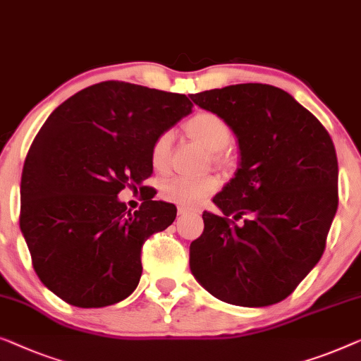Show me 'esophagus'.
<instances>
[{"label":"esophagus","mask_w":361,"mask_h":361,"mask_svg":"<svg viewBox=\"0 0 361 361\" xmlns=\"http://www.w3.org/2000/svg\"><path fill=\"white\" fill-rule=\"evenodd\" d=\"M187 213H197V210H193V208H184V207L179 208V215H187Z\"/></svg>","instance_id":"34e87169"}]
</instances>
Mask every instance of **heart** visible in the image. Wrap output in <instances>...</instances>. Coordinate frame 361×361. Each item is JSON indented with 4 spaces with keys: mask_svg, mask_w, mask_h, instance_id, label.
Instances as JSON below:
<instances>
[{
    "mask_svg": "<svg viewBox=\"0 0 361 361\" xmlns=\"http://www.w3.org/2000/svg\"><path fill=\"white\" fill-rule=\"evenodd\" d=\"M187 133L190 138L200 143L203 148L215 153L218 161H223V149L231 142V128L221 117L212 112H202L193 116L185 123ZM172 145V133L164 132L154 140L151 146V164L156 171H163L168 166L169 153ZM218 189V180L215 177H200V179H190V177H174L163 185V197L176 205L192 207L200 202L203 197L210 195Z\"/></svg>",
    "mask_w": 361,
    "mask_h": 361,
    "instance_id": "heart-1",
    "label": "heart"
}]
</instances>
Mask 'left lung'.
I'll return each mask as SVG.
<instances>
[{"instance_id": "left-lung-1", "label": "left lung", "mask_w": 361, "mask_h": 361, "mask_svg": "<svg viewBox=\"0 0 361 361\" xmlns=\"http://www.w3.org/2000/svg\"><path fill=\"white\" fill-rule=\"evenodd\" d=\"M238 138L239 168L203 212L190 271L229 305L262 307L293 293L326 249L338 205V166L327 130L293 96L247 82L190 94ZM245 216L237 226L227 219Z\"/></svg>"}]
</instances>
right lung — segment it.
<instances>
[{
	"label": "right lung",
	"instance_id": "obj_1",
	"mask_svg": "<svg viewBox=\"0 0 361 361\" xmlns=\"http://www.w3.org/2000/svg\"><path fill=\"white\" fill-rule=\"evenodd\" d=\"M192 107L185 94L104 81L42 125L20 177L19 224L35 274L68 305L111 306L138 286L143 243L177 215L143 185L151 146ZM127 185L144 193L140 211L118 200Z\"/></svg>",
	"mask_w": 361,
	"mask_h": 361
}]
</instances>
